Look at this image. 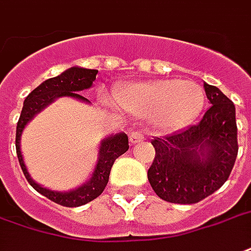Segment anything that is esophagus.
I'll return each mask as SVG.
<instances>
[{"label":"esophagus","instance_id":"obj_1","mask_svg":"<svg viewBox=\"0 0 251 251\" xmlns=\"http://www.w3.org/2000/svg\"><path fill=\"white\" fill-rule=\"evenodd\" d=\"M129 138H130V144L135 145V144H140L144 141V134L140 133V131H131L130 135H129Z\"/></svg>","mask_w":251,"mask_h":251}]
</instances>
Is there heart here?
I'll list each match as a JSON object with an SVG mask.
<instances>
[{"instance_id":"obj_1","label":"heart","mask_w":251,"mask_h":251,"mask_svg":"<svg viewBox=\"0 0 251 251\" xmlns=\"http://www.w3.org/2000/svg\"><path fill=\"white\" fill-rule=\"evenodd\" d=\"M117 102L125 110L148 116L157 130H179L196 118L205 103V92L189 79H154L121 88Z\"/></svg>"}]
</instances>
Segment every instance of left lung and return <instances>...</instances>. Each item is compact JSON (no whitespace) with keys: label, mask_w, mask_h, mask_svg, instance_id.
<instances>
[{"label":"left lung","mask_w":251,"mask_h":251,"mask_svg":"<svg viewBox=\"0 0 251 251\" xmlns=\"http://www.w3.org/2000/svg\"><path fill=\"white\" fill-rule=\"evenodd\" d=\"M211 106L197 124L154 138L155 158L148 179L155 194L172 203H196L229 178L238 154L235 106L213 85L203 82Z\"/></svg>","instance_id":"obj_1"}]
</instances>
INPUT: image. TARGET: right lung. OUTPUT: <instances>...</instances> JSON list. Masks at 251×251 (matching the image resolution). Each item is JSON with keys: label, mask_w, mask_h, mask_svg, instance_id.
Returning <instances> with one entry per match:
<instances>
[{"label": "right lung", "mask_w": 251, "mask_h": 251, "mask_svg": "<svg viewBox=\"0 0 251 251\" xmlns=\"http://www.w3.org/2000/svg\"><path fill=\"white\" fill-rule=\"evenodd\" d=\"M97 73L98 70L96 69L72 66L57 77L44 81L40 86H37L25 98L21 116L17 124V157H18L22 172L25 174L27 182L30 183L40 194L49 198L50 201L55 202L58 205L66 206V207H77V206L85 205V203L96 200L103 192V189L106 187L107 181H109V174H110L113 163L120 155L126 153L129 149L127 135L124 131L116 133V134L111 133V134L106 135L98 145L97 162L94 165L88 181L74 189L66 190V192H59V190H53L49 187L42 186L31 178L21 151V135L27 124L40 111L44 110L46 106H49L50 103H53L57 98L68 97L83 102V103H90L88 98L82 97L79 93L92 88L93 82L96 81Z\"/></svg>", "instance_id": "right-lung-1"}]
</instances>
